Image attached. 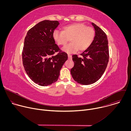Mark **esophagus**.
<instances>
[{"label": "esophagus", "instance_id": "esophagus-1", "mask_svg": "<svg viewBox=\"0 0 131 131\" xmlns=\"http://www.w3.org/2000/svg\"><path fill=\"white\" fill-rule=\"evenodd\" d=\"M68 58L69 60H71L72 59V56L70 54H68Z\"/></svg>", "mask_w": 131, "mask_h": 131}]
</instances>
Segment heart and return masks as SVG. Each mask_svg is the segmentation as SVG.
<instances>
[{
  "label": "heart",
  "mask_w": 131,
  "mask_h": 131,
  "mask_svg": "<svg viewBox=\"0 0 131 131\" xmlns=\"http://www.w3.org/2000/svg\"><path fill=\"white\" fill-rule=\"evenodd\" d=\"M95 30L83 23H76L63 27V31L55 29L52 34L54 41L59 46L65 45L70 38V43L62 48V50L71 54L87 50L95 38Z\"/></svg>",
  "instance_id": "obj_1"
}]
</instances>
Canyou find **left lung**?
Listing matches in <instances>:
<instances>
[{
	"instance_id": "left-lung-1",
	"label": "left lung",
	"mask_w": 131,
	"mask_h": 131,
	"mask_svg": "<svg viewBox=\"0 0 131 131\" xmlns=\"http://www.w3.org/2000/svg\"><path fill=\"white\" fill-rule=\"evenodd\" d=\"M95 38L91 46L80 54L72 55L74 66L71 69V76L77 82L89 85L99 80L105 72L109 61L108 41L107 35L94 23Z\"/></svg>"
}]
</instances>
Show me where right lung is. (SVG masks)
<instances>
[{"label":"right lung","mask_w":131,"mask_h":131,"mask_svg":"<svg viewBox=\"0 0 131 131\" xmlns=\"http://www.w3.org/2000/svg\"><path fill=\"white\" fill-rule=\"evenodd\" d=\"M60 23L44 20L27 32L22 52L23 64L27 75L35 83L47 86L57 81L67 54L60 50L52 34Z\"/></svg>","instance_id":"add662e5"}]
</instances>
